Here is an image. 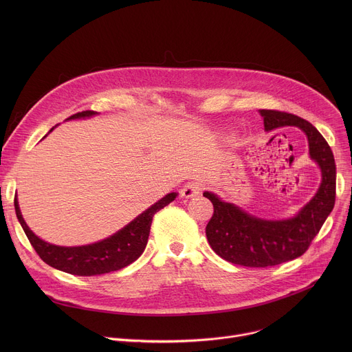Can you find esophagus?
<instances>
[{"instance_id": "1", "label": "esophagus", "mask_w": 352, "mask_h": 352, "mask_svg": "<svg viewBox=\"0 0 352 352\" xmlns=\"http://www.w3.org/2000/svg\"><path fill=\"white\" fill-rule=\"evenodd\" d=\"M200 190H202V186H200L197 182H188L186 185H184V188L179 190V195L182 197H195L200 193Z\"/></svg>"}]
</instances>
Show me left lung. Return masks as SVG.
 I'll list each match as a JSON object with an SVG mask.
<instances>
[{
	"label": "left lung",
	"instance_id": "left-lung-1",
	"mask_svg": "<svg viewBox=\"0 0 352 352\" xmlns=\"http://www.w3.org/2000/svg\"><path fill=\"white\" fill-rule=\"evenodd\" d=\"M266 131L295 125L309 142V155L320 166L322 184L311 202L295 217L262 220L223 202L214 193L204 196L213 204L206 236L214 252L227 262L246 267H269L304 255L320 231L336 202V162L322 133L307 120L278 110H261Z\"/></svg>",
	"mask_w": 352,
	"mask_h": 352
}]
</instances>
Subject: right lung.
<instances>
[{"mask_svg":"<svg viewBox=\"0 0 352 352\" xmlns=\"http://www.w3.org/2000/svg\"><path fill=\"white\" fill-rule=\"evenodd\" d=\"M94 114L97 113L86 110L71 116L68 120L91 117ZM175 196L177 193L174 192L166 195L157 204L144 210L140 216H138L133 221H131L126 227H124L110 238L91 245L72 248L57 246L36 236L26 226L21 214L16 197L14 200V204L16 217L29 242L32 243L36 254L40 256L43 262H45L48 266H52L54 269L75 276H98L120 270L135 262L143 254L150 234V226H152L153 216L164 206L171 204Z\"/></svg>","mask_w":352,"mask_h":352,"instance_id":"1","label":"right lung"}]
</instances>
